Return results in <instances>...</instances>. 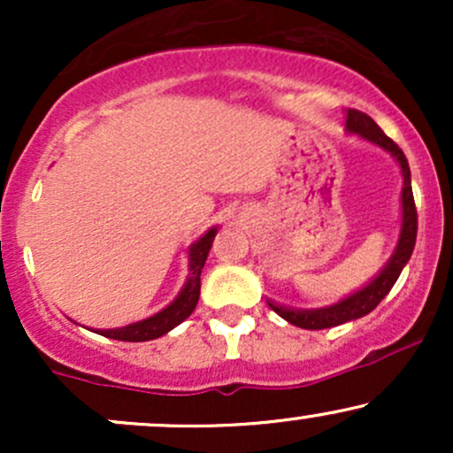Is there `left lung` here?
I'll return each instance as SVG.
<instances>
[{
	"label": "left lung",
	"instance_id": "left-lung-1",
	"mask_svg": "<svg viewBox=\"0 0 453 453\" xmlns=\"http://www.w3.org/2000/svg\"><path fill=\"white\" fill-rule=\"evenodd\" d=\"M347 129H349L351 134H357V136L371 140L372 144H379L381 149L389 150L400 164V170H403V227H400L396 251H394L388 266L381 270V274H379L375 280H371V283L364 289H360V292H356L349 296V298L342 300V303L317 311H292L268 303L274 313L283 317L289 324L304 327V330H324V327L341 326L345 324V321L357 319V317L368 315L372 309H377V304L386 298L389 289H392L394 283L398 280L404 264L409 262L411 253H413L415 238H418V209H415L413 189H411L409 161L404 157L403 149H400L392 138H388L386 134H383V129L379 127L366 112L356 111V108L347 111Z\"/></svg>",
	"mask_w": 453,
	"mask_h": 453
}]
</instances>
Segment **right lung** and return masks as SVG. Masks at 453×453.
Listing matches in <instances>:
<instances>
[{
  "mask_svg": "<svg viewBox=\"0 0 453 453\" xmlns=\"http://www.w3.org/2000/svg\"><path fill=\"white\" fill-rule=\"evenodd\" d=\"M217 230L212 227L200 238L196 244H191L189 249V279H187L185 288L180 289L179 298L174 300L168 309H164L161 313L149 317V319L138 321V324H129L126 327H119V330H97L102 336L114 341H126V342H142V341H153L164 336L165 332H170L176 327L180 321H185L187 317L194 313L197 298H200V274L204 268L206 257L215 241Z\"/></svg>",
  "mask_w": 453,
  "mask_h": 453,
  "instance_id": "1",
  "label": "right lung"
}]
</instances>
